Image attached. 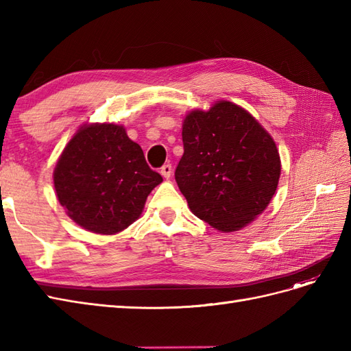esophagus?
Wrapping results in <instances>:
<instances>
[{"label": "esophagus", "instance_id": "34e87169", "mask_svg": "<svg viewBox=\"0 0 351 351\" xmlns=\"http://www.w3.org/2000/svg\"><path fill=\"white\" fill-rule=\"evenodd\" d=\"M171 171H173L171 164H164V165L161 167V174H162L164 178H169V177H171Z\"/></svg>", "mask_w": 351, "mask_h": 351}]
</instances>
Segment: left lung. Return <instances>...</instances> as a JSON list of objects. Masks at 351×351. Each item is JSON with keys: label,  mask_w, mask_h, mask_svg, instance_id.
Here are the masks:
<instances>
[{"label": "left lung", "mask_w": 351, "mask_h": 351, "mask_svg": "<svg viewBox=\"0 0 351 351\" xmlns=\"http://www.w3.org/2000/svg\"><path fill=\"white\" fill-rule=\"evenodd\" d=\"M176 182L190 210L214 228L237 231L269 205L281 174L271 134L246 110L218 101L189 112Z\"/></svg>", "instance_id": "left-lung-1"}]
</instances>
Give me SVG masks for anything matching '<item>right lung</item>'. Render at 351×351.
<instances>
[{
	"label": "right lung",
	"instance_id": "right-lung-1",
	"mask_svg": "<svg viewBox=\"0 0 351 351\" xmlns=\"http://www.w3.org/2000/svg\"><path fill=\"white\" fill-rule=\"evenodd\" d=\"M162 182L123 125L84 124L62 151L54 187L67 215L84 230L115 234L141 217Z\"/></svg>",
	"mask_w": 351,
	"mask_h": 351
}]
</instances>
